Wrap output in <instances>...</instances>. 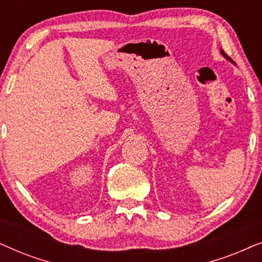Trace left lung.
Instances as JSON below:
<instances>
[{
  "mask_svg": "<svg viewBox=\"0 0 262 262\" xmlns=\"http://www.w3.org/2000/svg\"><path fill=\"white\" fill-rule=\"evenodd\" d=\"M221 53H222V55H223V57H224V58H225V59H227V60H229V62H231L232 64H235V63H234V60H232V59L230 58V57H229V56H227V55H225V52L223 51V50H221Z\"/></svg>",
  "mask_w": 262,
  "mask_h": 262,
  "instance_id": "obj_1",
  "label": "left lung"
}]
</instances>
